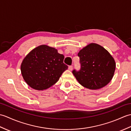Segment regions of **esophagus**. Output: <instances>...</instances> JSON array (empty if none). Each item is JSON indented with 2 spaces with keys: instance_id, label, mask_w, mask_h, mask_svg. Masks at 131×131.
Masks as SVG:
<instances>
[{
  "instance_id": "34e87169",
  "label": "esophagus",
  "mask_w": 131,
  "mask_h": 131,
  "mask_svg": "<svg viewBox=\"0 0 131 131\" xmlns=\"http://www.w3.org/2000/svg\"><path fill=\"white\" fill-rule=\"evenodd\" d=\"M73 66H69V68H68V69L69 70H70V71H71L72 70H73Z\"/></svg>"
}]
</instances>
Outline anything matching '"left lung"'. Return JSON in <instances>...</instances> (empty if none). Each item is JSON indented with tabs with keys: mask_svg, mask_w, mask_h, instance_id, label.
I'll return each mask as SVG.
<instances>
[{
	"mask_svg": "<svg viewBox=\"0 0 131 131\" xmlns=\"http://www.w3.org/2000/svg\"><path fill=\"white\" fill-rule=\"evenodd\" d=\"M80 69L72 71L77 80L83 87L98 90L106 85L112 79L116 64L115 60L104 47L91 43L78 54Z\"/></svg>",
	"mask_w": 131,
	"mask_h": 131,
	"instance_id": "left-lung-1",
	"label": "left lung"
}]
</instances>
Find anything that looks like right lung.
<instances>
[{"label":"right lung","instance_id":"1","mask_svg":"<svg viewBox=\"0 0 131 131\" xmlns=\"http://www.w3.org/2000/svg\"><path fill=\"white\" fill-rule=\"evenodd\" d=\"M64 56L46 45L36 47L24 58L21 71L25 81L37 90H44L56 83L68 69Z\"/></svg>","mask_w":131,"mask_h":131}]
</instances>
